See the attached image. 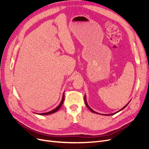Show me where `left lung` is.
Returning <instances> with one entry per match:
<instances>
[{
    "label": "left lung",
    "mask_w": 149,
    "mask_h": 149,
    "mask_svg": "<svg viewBox=\"0 0 149 149\" xmlns=\"http://www.w3.org/2000/svg\"><path fill=\"white\" fill-rule=\"evenodd\" d=\"M84 100H85V104H86V107L89 109V110L90 111H91V112H92L93 113H97V114H100V115H106V116H107V115H114V114H115V113H118V112H120V111H122L123 109H124L126 106H128V104L130 103V102L126 104V105H125L123 108H122L120 110H119V111H118L117 112H115V113H111V114H102V113H98V112H95V111H93V110L88 106V103H87V101H86V95H85V96H84Z\"/></svg>",
    "instance_id": "left-lung-1"
}]
</instances>
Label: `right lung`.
<instances>
[{
  "label": "right lung",
  "mask_w": 149,
  "mask_h": 149,
  "mask_svg": "<svg viewBox=\"0 0 149 149\" xmlns=\"http://www.w3.org/2000/svg\"><path fill=\"white\" fill-rule=\"evenodd\" d=\"M64 93H63V98H62V100H61V102H60V104L58 105V107H56L55 109H54L53 110H52V111H49L48 112H45V113H37V114H38V115H50V114H52V113H54L56 112H57L58 110L61 107L63 104V102H64Z\"/></svg>",
  "instance_id": "obj_1"
}]
</instances>
